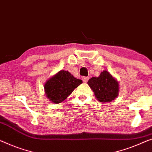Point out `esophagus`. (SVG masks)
Listing matches in <instances>:
<instances>
[{
	"label": "esophagus",
	"instance_id": "esophagus-1",
	"mask_svg": "<svg viewBox=\"0 0 152 152\" xmlns=\"http://www.w3.org/2000/svg\"><path fill=\"white\" fill-rule=\"evenodd\" d=\"M83 81L84 83H87V81L89 80V77H83Z\"/></svg>",
	"mask_w": 152,
	"mask_h": 152
}]
</instances>
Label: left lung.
Segmentation results:
<instances>
[{
	"instance_id": "left-lung-1",
	"label": "left lung",
	"mask_w": 152,
	"mask_h": 152,
	"mask_svg": "<svg viewBox=\"0 0 152 152\" xmlns=\"http://www.w3.org/2000/svg\"><path fill=\"white\" fill-rule=\"evenodd\" d=\"M87 83L101 102H111L118 96V82L106 70L101 72L99 77H92Z\"/></svg>"
}]
</instances>
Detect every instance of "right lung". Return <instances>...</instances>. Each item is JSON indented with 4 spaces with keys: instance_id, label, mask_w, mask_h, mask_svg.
I'll list each match as a JSON object with an SVG mask.
<instances>
[{
    "instance_id": "add662e5",
    "label": "right lung",
    "mask_w": 152,
    "mask_h": 152,
    "mask_svg": "<svg viewBox=\"0 0 152 152\" xmlns=\"http://www.w3.org/2000/svg\"><path fill=\"white\" fill-rule=\"evenodd\" d=\"M81 83L82 80L74 78L69 72L61 70L45 84L46 96L53 102L58 104L65 100Z\"/></svg>"
}]
</instances>
